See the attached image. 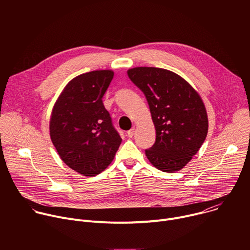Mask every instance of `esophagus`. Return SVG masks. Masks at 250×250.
I'll use <instances>...</instances> for the list:
<instances>
[{
	"label": "esophagus",
	"mask_w": 250,
	"mask_h": 250,
	"mask_svg": "<svg viewBox=\"0 0 250 250\" xmlns=\"http://www.w3.org/2000/svg\"><path fill=\"white\" fill-rule=\"evenodd\" d=\"M134 132H135V128L129 129V130L127 131V136H128V137H132L133 134H134Z\"/></svg>",
	"instance_id": "1"
}]
</instances>
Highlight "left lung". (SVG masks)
<instances>
[{
	"label": "left lung",
	"instance_id": "1",
	"mask_svg": "<svg viewBox=\"0 0 250 250\" xmlns=\"http://www.w3.org/2000/svg\"><path fill=\"white\" fill-rule=\"evenodd\" d=\"M127 75L146 97L156 130L146 150L158 170L173 173L191 161L206 139L208 115L199 93L181 76L163 68L134 67Z\"/></svg>",
	"mask_w": 250,
	"mask_h": 250
}]
</instances>
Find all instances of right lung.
<instances>
[{"label":"right lung","mask_w":250,"mask_h":250,"mask_svg":"<svg viewBox=\"0 0 250 250\" xmlns=\"http://www.w3.org/2000/svg\"><path fill=\"white\" fill-rule=\"evenodd\" d=\"M113 78L112 70L91 71L73 78L51 112L50 138L59 157L84 176H96L108 167L122 142L102 100Z\"/></svg>","instance_id":"obj_1"}]
</instances>
